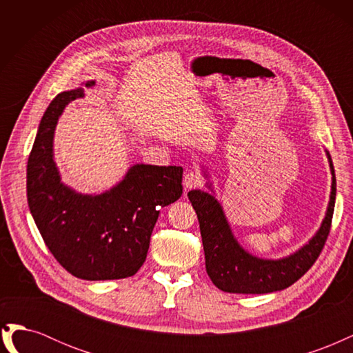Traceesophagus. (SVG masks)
Listing matches in <instances>:
<instances>
[{
	"label": "esophagus",
	"mask_w": 353,
	"mask_h": 353,
	"mask_svg": "<svg viewBox=\"0 0 353 353\" xmlns=\"http://www.w3.org/2000/svg\"><path fill=\"white\" fill-rule=\"evenodd\" d=\"M183 185L184 190H191V188H196L199 185H201V176L199 174L194 172H188L184 175V181H183Z\"/></svg>",
	"instance_id": "34e87169"
}]
</instances>
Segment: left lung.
<instances>
[{
	"mask_svg": "<svg viewBox=\"0 0 353 353\" xmlns=\"http://www.w3.org/2000/svg\"><path fill=\"white\" fill-rule=\"evenodd\" d=\"M331 170V193L325 218L315 236L301 249L281 259H262L244 250L234 237L221 203L201 190H191L188 199L197 213L205 249L206 271L219 290L241 294H265L290 287L311 268L321 253L331 228L336 201V175L328 152ZM208 178V174L205 172ZM210 191L212 184L208 183Z\"/></svg>",
	"mask_w": 353,
	"mask_h": 353,
	"instance_id": "8db88e82",
	"label": "left lung"
}]
</instances>
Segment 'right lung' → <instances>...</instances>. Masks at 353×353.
I'll list each match as a JSON object with an SVG mask.
<instances>
[{"mask_svg": "<svg viewBox=\"0 0 353 353\" xmlns=\"http://www.w3.org/2000/svg\"><path fill=\"white\" fill-rule=\"evenodd\" d=\"M95 82H85L92 87ZM82 88L50 103L28 160V205L57 262L82 280H119L141 268L160 209L183 194V168L137 163L101 194H82L61 183L54 162V131Z\"/></svg>", "mask_w": 353, "mask_h": 353, "instance_id": "obj_1", "label": "right lung"}]
</instances>
